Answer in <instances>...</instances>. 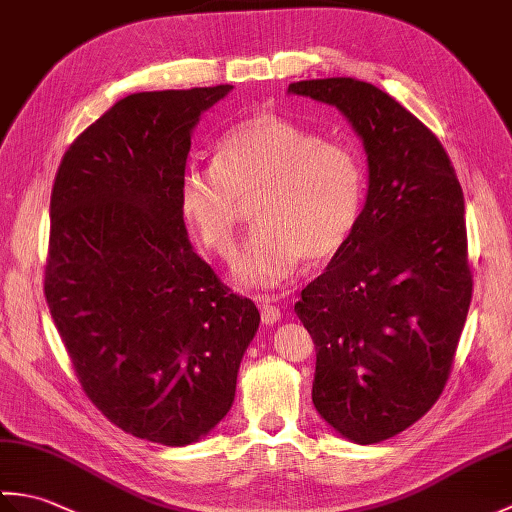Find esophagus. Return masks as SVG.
<instances>
[{
  "instance_id": "obj_1",
  "label": "esophagus",
  "mask_w": 512,
  "mask_h": 512,
  "mask_svg": "<svg viewBox=\"0 0 512 512\" xmlns=\"http://www.w3.org/2000/svg\"><path fill=\"white\" fill-rule=\"evenodd\" d=\"M259 314H262V323L273 325L281 319V310L275 306V303H259Z\"/></svg>"
}]
</instances>
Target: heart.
Returning <instances> with one entry per match:
<instances>
[{
	"mask_svg": "<svg viewBox=\"0 0 512 512\" xmlns=\"http://www.w3.org/2000/svg\"><path fill=\"white\" fill-rule=\"evenodd\" d=\"M257 226L233 259L244 286L273 288L303 259L323 264L361 220L365 173L352 149L275 112L248 116L215 140V165L184 169L178 206L204 248L231 255L242 202Z\"/></svg>",
	"mask_w": 512,
	"mask_h": 512,
	"instance_id": "b5f03b06",
	"label": "heart"
}]
</instances>
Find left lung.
I'll return each instance as SVG.
<instances>
[{"label": "left lung", "instance_id": "8db88e82", "mask_svg": "<svg viewBox=\"0 0 512 512\" xmlns=\"http://www.w3.org/2000/svg\"><path fill=\"white\" fill-rule=\"evenodd\" d=\"M288 92L334 105L367 154L356 231L295 312L317 347L314 407L374 444L420 420L451 374L473 295L464 195L440 140L376 85L334 76Z\"/></svg>", "mask_w": 512, "mask_h": 512}]
</instances>
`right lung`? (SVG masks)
I'll use <instances>...</instances> for the list:
<instances>
[{
	"label": "right lung",
	"mask_w": 512,
	"mask_h": 512,
	"mask_svg": "<svg viewBox=\"0 0 512 512\" xmlns=\"http://www.w3.org/2000/svg\"><path fill=\"white\" fill-rule=\"evenodd\" d=\"M231 90L125 96L65 151L52 187L43 292L76 378L118 429L165 447L226 416L259 328L178 206L193 129Z\"/></svg>",
	"instance_id": "1"
}]
</instances>
